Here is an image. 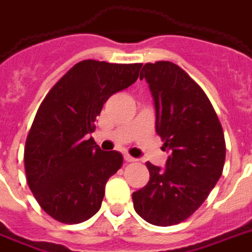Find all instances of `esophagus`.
I'll return each mask as SVG.
<instances>
[{"label":"esophagus","instance_id":"34e87169","mask_svg":"<svg viewBox=\"0 0 252 252\" xmlns=\"http://www.w3.org/2000/svg\"><path fill=\"white\" fill-rule=\"evenodd\" d=\"M124 160H126V163H132V161H135L136 159H135V158H132L131 155L126 154V155H124Z\"/></svg>","mask_w":252,"mask_h":252}]
</instances>
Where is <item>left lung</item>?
Instances as JSON below:
<instances>
[{"mask_svg":"<svg viewBox=\"0 0 252 252\" xmlns=\"http://www.w3.org/2000/svg\"><path fill=\"white\" fill-rule=\"evenodd\" d=\"M143 79L154 98L156 133L171 155L165 168L147 163L150 182L132 200L145 221L165 227L189 218L215 187L225 160L224 133L207 94L180 66L148 63Z\"/></svg>","mask_w":252,"mask_h":252,"instance_id":"8db88e82","label":"left lung"}]
</instances>
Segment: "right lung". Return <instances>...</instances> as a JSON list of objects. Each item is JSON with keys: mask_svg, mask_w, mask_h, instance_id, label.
Segmentation results:
<instances>
[{"mask_svg": "<svg viewBox=\"0 0 252 252\" xmlns=\"http://www.w3.org/2000/svg\"><path fill=\"white\" fill-rule=\"evenodd\" d=\"M141 64L84 60L46 94L27 137L24 161L29 188L56 220L76 224L101 207L105 184L123 164L117 151H102L88 135L112 94L139 77Z\"/></svg>", "mask_w": 252, "mask_h": 252, "instance_id": "1", "label": "right lung"}]
</instances>
